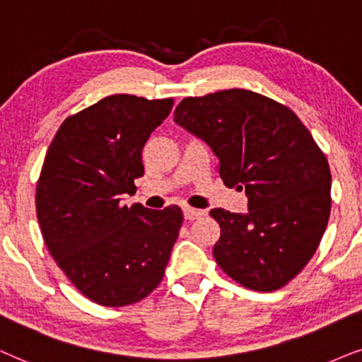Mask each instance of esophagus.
I'll list each match as a JSON object with an SVG mask.
<instances>
[{
  "label": "esophagus",
  "instance_id": "1",
  "mask_svg": "<svg viewBox=\"0 0 362 362\" xmlns=\"http://www.w3.org/2000/svg\"><path fill=\"white\" fill-rule=\"evenodd\" d=\"M184 216H185V220H199V218H202V216H205V211L192 209V206H185Z\"/></svg>",
  "mask_w": 362,
  "mask_h": 362
}]
</instances>
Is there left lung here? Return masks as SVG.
Masks as SVG:
<instances>
[{"mask_svg": "<svg viewBox=\"0 0 362 362\" xmlns=\"http://www.w3.org/2000/svg\"><path fill=\"white\" fill-rule=\"evenodd\" d=\"M173 119L211 147L226 187L247 192L248 214L214 209L218 267L255 291L283 288L317 250L331 211L325 152L290 107L253 90L185 98Z\"/></svg>", "mask_w": 362, "mask_h": 362, "instance_id": "obj_1", "label": "left lung"}]
</instances>
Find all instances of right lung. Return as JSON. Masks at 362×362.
Here are the masks:
<instances>
[{
	"mask_svg": "<svg viewBox=\"0 0 362 362\" xmlns=\"http://www.w3.org/2000/svg\"><path fill=\"white\" fill-rule=\"evenodd\" d=\"M173 99L114 94L57 129L36 184L42 238L67 279L100 306H127L160 285L184 214L120 205L144 175L142 148Z\"/></svg>",
	"mask_w": 362,
	"mask_h": 362,
	"instance_id": "obj_1",
	"label": "right lung"
}]
</instances>
